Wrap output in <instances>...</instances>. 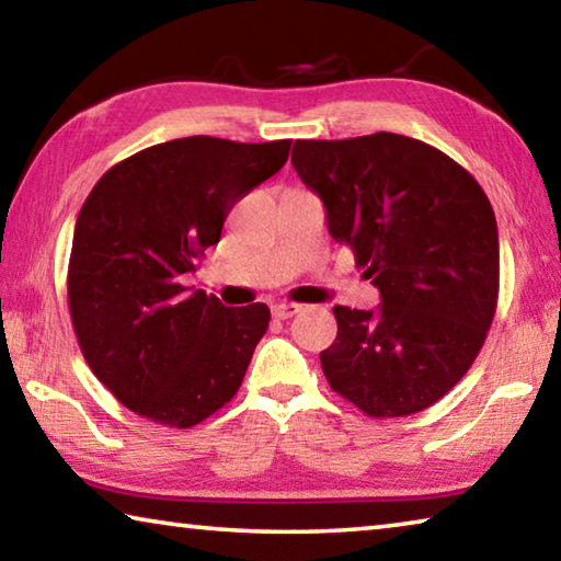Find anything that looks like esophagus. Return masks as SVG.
Returning <instances> with one entry per match:
<instances>
[{
  "mask_svg": "<svg viewBox=\"0 0 561 561\" xmlns=\"http://www.w3.org/2000/svg\"><path fill=\"white\" fill-rule=\"evenodd\" d=\"M299 311H301L299 304H274V307H272V317L284 321V319H291L294 314H299Z\"/></svg>",
  "mask_w": 561,
  "mask_h": 561,
  "instance_id": "esophagus-1",
  "label": "esophagus"
}]
</instances>
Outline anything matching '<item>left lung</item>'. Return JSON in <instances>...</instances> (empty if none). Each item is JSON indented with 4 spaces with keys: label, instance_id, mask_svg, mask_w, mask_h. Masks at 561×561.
Returning <instances> with one entry per match:
<instances>
[{
    "label": "left lung",
    "instance_id": "8db88e82",
    "mask_svg": "<svg viewBox=\"0 0 561 561\" xmlns=\"http://www.w3.org/2000/svg\"><path fill=\"white\" fill-rule=\"evenodd\" d=\"M291 165L321 197L336 242L381 291L376 309L334 307L321 368L371 417L423 411L468 374L497 307L500 242L488 195L423 140L374 133L297 140Z\"/></svg>",
    "mask_w": 561,
    "mask_h": 561
}]
</instances>
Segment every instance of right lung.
Segmentation results:
<instances>
[{
  "label": "right lung",
  "mask_w": 561,
  "mask_h": 561,
  "mask_svg": "<svg viewBox=\"0 0 561 561\" xmlns=\"http://www.w3.org/2000/svg\"><path fill=\"white\" fill-rule=\"evenodd\" d=\"M289 140L190 136L121 160L76 220L69 311L99 381L148 421L190 428L232 401L267 304L225 307L183 287L232 205L287 163Z\"/></svg>",
  "instance_id": "add662e5"
}]
</instances>
